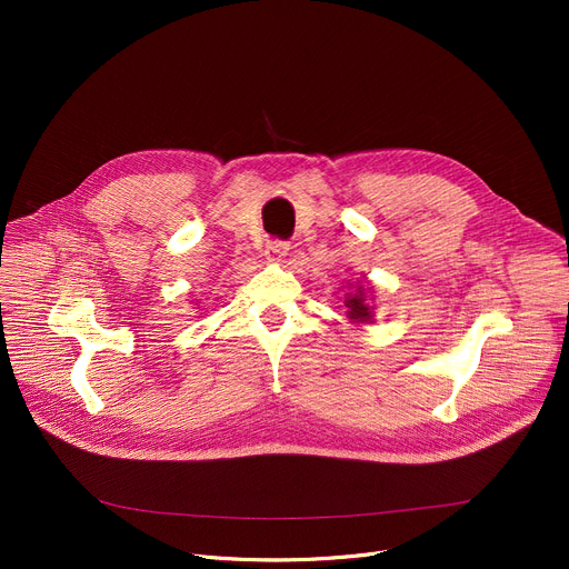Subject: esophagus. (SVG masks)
<instances>
[{
	"mask_svg": "<svg viewBox=\"0 0 569 569\" xmlns=\"http://www.w3.org/2000/svg\"><path fill=\"white\" fill-rule=\"evenodd\" d=\"M286 256H288V244L286 242H267L264 258L269 262H281Z\"/></svg>",
	"mask_w": 569,
	"mask_h": 569,
	"instance_id": "34e87169",
	"label": "esophagus"
}]
</instances>
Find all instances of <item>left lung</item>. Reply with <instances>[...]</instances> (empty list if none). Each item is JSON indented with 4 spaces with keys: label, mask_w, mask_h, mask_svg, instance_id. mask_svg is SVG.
I'll return each instance as SVG.
<instances>
[{
    "label": "left lung",
    "mask_w": 569,
    "mask_h": 569,
    "mask_svg": "<svg viewBox=\"0 0 569 569\" xmlns=\"http://www.w3.org/2000/svg\"><path fill=\"white\" fill-rule=\"evenodd\" d=\"M346 297H343V305H346V316L350 318L352 325H365V322H373V300L376 297H369V292H373V288H365L360 286V281H348L346 286Z\"/></svg>",
    "instance_id": "obj_1"
}]
</instances>
